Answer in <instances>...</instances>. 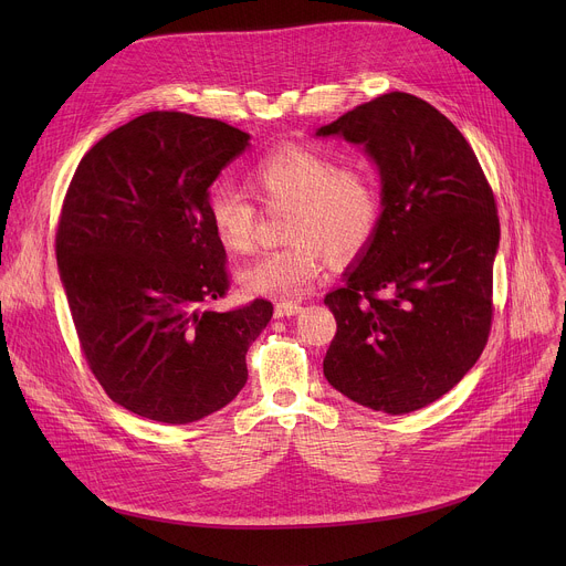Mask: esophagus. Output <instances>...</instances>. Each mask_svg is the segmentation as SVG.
I'll list each match as a JSON object with an SVG mask.
<instances>
[{"label": "esophagus", "mask_w": 566, "mask_h": 566, "mask_svg": "<svg viewBox=\"0 0 566 566\" xmlns=\"http://www.w3.org/2000/svg\"><path fill=\"white\" fill-rule=\"evenodd\" d=\"M300 311H302V306L295 302H277L275 304V317H291V315H297Z\"/></svg>", "instance_id": "esophagus-1"}]
</instances>
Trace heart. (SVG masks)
Segmentation results:
<instances>
[{"instance_id": "heart-1", "label": "heart", "mask_w": 566, "mask_h": 566, "mask_svg": "<svg viewBox=\"0 0 566 566\" xmlns=\"http://www.w3.org/2000/svg\"><path fill=\"white\" fill-rule=\"evenodd\" d=\"M249 188L266 208L291 206L284 234L291 244L262 253L239 271V282L255 295L297 300L327 271V253L338 260L360 255L378 232L382 195L363 166L340 160L311 145L284 143L247 172ZM210 226L232 253L255 247L260 210L247 190L214 184L206 197Z\"/></svg>"}]
</instances>
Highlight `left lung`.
<instances>
[{"label": "left lung", "instance_id": "left-lung-1", "mask_svg": "<svg viewBox=\"0 0 566 566\" xmlns=\"http://www.w3.org/2000/svg\"><path fill=\"white\" fill-rule=\"evenodd\" d=\"M315 134L363 145L382 184L374 241L325 297L338 332L322 369L358 406L421 410L489 343L500 247L493 188L463 134L412 94H382Z\"/></svg>", "mask_w": 566, "mask_h": 566}]
</instances>
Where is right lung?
Returning a JSON list of instances; mask_svg holds the SVG:
<instances>
[{"label": "right lung", "mask_w": 566, "mask_h": 566, "mask_svg": "<svg viewBox=\"0 0 566 566\" xmlns=\"http://www.w3.org/2000/svg\"><path fill=\"white\" fill-rule=\"evenodd\" d=\"M249 134L214 118L149 112L80 160L55 258L85 360L125 410L184 426L247 385L269 300L214 311L230 280L206 197Z\"/></svg>", "instance_id": "1"}]
</instances>
